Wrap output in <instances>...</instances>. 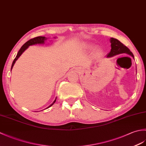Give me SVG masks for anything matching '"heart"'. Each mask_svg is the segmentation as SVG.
<instances>
[{
	"label": "heart",
	"mask_w": 146,
	"mask_h": 146,
	"mask_svg": "<svg viewBox=\"0 0 146 146\" xmlns=\"http://www.w3.org/2000/svg\"><path fill=\"white\" fill-rule=\"evenodd\" d=\"M84 47H85V49H92V45L90 44H84Z\"/></svg>",
	"instance_id": "b5f03b06"
}]
</instances>
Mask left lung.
<instances>
[{"mask_svg":"<svg viewBox=\"0 0 146 146\" xmlns=\"http://www.w3.org/2000/svg\"><path fill=\"white\" fill-rule=\"evenodd\" d=\"M110 41L111 43V51L108 54L107 56V58L113 57L114 56L119 54L126 53L129 55H131L132 57L134 58V55H133L132 52L130 51V49L124 44H123L122 42H120L119 40L111 38L110 39ZM136 71H137V70H136Z\"/></svg>","mask_w":146,"mask_h":146,"instance_id":"1","label":"left lung"}]
</instances>
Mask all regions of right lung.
Wrapping results in <instances>:
<instances>
[{"instance_id":"right-lung-1","label":"right lung","mask_w":146,"mask_h":146,"mask_svg":"<svg viewBox=\"0 0 146 146\" xmlns=\"http://www.w3.org/2000/svg\"><path fill=\"white\" fill-rule=\"evenodd\" d=\"M47 39H48V38H46V37H44V36H38V37H36V38H33V39H31L29 40L28 41H27V42L25 43V44H24L21 48V49H19V51H18L17 54V56H16V57L15 58V59H14V61H13V63H12V64L11 70H12V68H13V66H14V64H15V61H16L17 60V59L21 56V55L23 53L24 51H25L26 49H27V48H29V46H32V45H35V44H44V42L46 41V40H47ZM56 100V98H55V100H54V102H52V103L50 105H49V107H48L47 108H49L50 107H51L52 105L55 103Z\"/></svg>"}]
</instances>
